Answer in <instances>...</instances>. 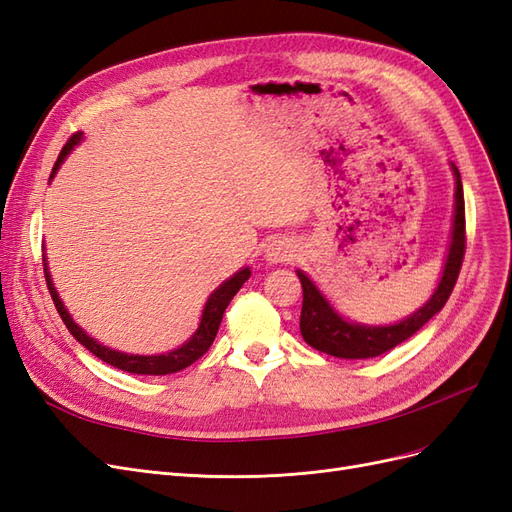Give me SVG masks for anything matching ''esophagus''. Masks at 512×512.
<instances>
[{
    "mask_svg": "<svg viewBox=\"0 0 512 512\" xmlns=\"http://www.w3.org/2000/svg\"><path fill=\"white\" fill-rule=\"evenodd\" d=\"M299 252H301V247H299L297 241L288 239V237H280V239H273L267 245L265 258L269 262H275V265H277V262H292L294 258L299 256Z\"/></svg>",
    "mask_w": 512,
    "mask_h": 512,
    "instance_id": "34e87169",
    "label": "esophagus"
}]
</instances>
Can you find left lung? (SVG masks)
<instances>
[{
	"mask_svg": "<svg viewBox=\"0 0 512 512\" xmlns=\"http://www.w3.org/2000/svg\"><path fill=\"white\" fill-rule=\"evenodd\" d=\"M455 175V220L451 245H448V256L444 262V271L440 284L431 299L416 309L412 316L401 320L391 327H365V324L348 322L339 316L331 303L322 297L316 284L309 280L303 271H297L303 286V307H301V335L305 342L327 352L337 359H371L384 352L393 350L401 342L410 339L418 329L436 316L444 303L451 297L461 271L463 254H466V205H463V185L457 166L453 164Z\"/></svg>",
	"mask_w": 512,
	"mask_h": 512,
	"instance_id": "8db88e82",
	"label": "left lung"
}]
</instances>
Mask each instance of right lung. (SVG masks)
<instances>
[{
    "label": "right lung",
    "instance_id": "1",
    "mask_svg": "<svg viewBox=\"0 0 512 512\" xmlns=\"http://www.w3.org/2000/svg\"><path fill=\"white\" fill-rule=\"evenodd\" d=\"M83 141V132H76L68 138V143L64 145V149H61L59 158L53 166V173L51 177L57 173V168L61 166V162L66 160L68 153L74 149V145H79ZM252 271L250 269H241L237 271L235 275L230 277V280H226L218 290H213L211 297L207 299V305L203 309V318H200V324L196 333L185 342L181 348L168 352V354H153V356H141V354H126V352H117V350H111L106 348L102 344H98L94 337H89L79 324H76L68 309L64 307V303H61L59 294L51 282V273H49V267H46V260H44V277H46V286H49V292L53 297V303L57 307V312L61 316V320H64L66 329L72 333V337L76 339V342L83 344L91 354H96L98 359H102L104 363L113 365L117 369H123V371H130V374H143V376H166V374H175V371H181L185 367H190L194 361H198L200 356H203L211 344L215 335H218V329H220V322H222V316L226 312L228 303L232 301V297L239 292V288L250 280Z\"/></svg>",
    "mask_w": 512,
    "mask_h": 512
}]
</instances>
